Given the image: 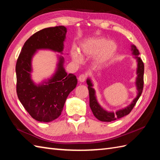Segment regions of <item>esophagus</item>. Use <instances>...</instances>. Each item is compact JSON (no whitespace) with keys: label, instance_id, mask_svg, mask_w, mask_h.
<instances>
[{"label":"esophagus","instance_id":"1","mask_svg":"<svg viewBox=\"0 0 160 160\" xmlns=\"http://www.w3.org/2000/svg\"><path fill=\"white\" fill-rule=\"evenodd\" d=\"M85 80H86V75L84 74H81L80 76L78 77V80L81 82H84V81H85Z\"/></svg>","mask_w":160,"mask_h":160}]
</instances>
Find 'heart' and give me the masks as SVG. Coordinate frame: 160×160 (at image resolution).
I'll return each instance as SVG.
<instances>
[{"mask_svg": "<svg viewBox=\"0 0 160 160\" xmlns=\"http://www.w3.org/2000/svg\"><path fill=\"white\" fill-rule=\"evenodd\" d=\"M116 44L112 41H107L104 38L90 39L84 44L82 48V55L78 52L72 53V58L75 62H82V58L96 57V62L98 65H102L110 61L117 52Z\"/></svg>", "mask_w": 160, "mask_h": 160, "instance_id": "heart-1", "label": "heart"}]
</instances>
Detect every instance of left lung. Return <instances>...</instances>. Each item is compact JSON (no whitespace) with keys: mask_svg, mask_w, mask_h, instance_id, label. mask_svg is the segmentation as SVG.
I'll return each instance as SVG.
<instances>
[{"mask_svg":"<svg viewBox=\"0 0 160 160\" xmlns=\"http://www.w3.org/2000/svg\"><path fill=\"white\" fill-rule=\"evenodd\" d=\"M131 51L132 52V54L135 56V58L137 60L138 62V68H137V78H136V87L138 90V95L136 98L132 100L131 104L125 107L122 109L118 110L116 112H111L104 110L100 105L98 104L96 97V92L93 88V84L91 82V80L89 78L87 80V83L88 84V89H89V106L91 111H92L94 116L96 117L98 120L102 122H111L114 121L117 119H120L122 117L125 116L128 114L130 113V112L133 108L134 106L136 104L138 99L140 98L141 94L143 91L144 87V65L142 62V59L139 57V52L137 47L135 45H131Z\"/></svg>","mask_w":160,"mask_h":160,"instance_id":"obj_1","label":"left lung"}]
</instances>
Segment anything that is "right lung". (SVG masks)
<instances>
[{
    "mask_svg": "<svg viewBox=\"0 0 160 160\" xmlns=\"http://www.w3.org/2000/svg\"><path fill=\"white\" fill-rule=\"evenodd\" d=\"M66 33L64 26L40 30L25 42L17 60V96L25 110L37 121L49 122L58 118L67 96L76 87V76L67 73L62 56L59 57L56 73L50 79L36 84L31 78L32 60L36 51L49 49L62 53Z\"/></svg>",
    "mask_w": 160,
    "mask_h": 160,
    "instance_id": "add662e5",
    "label": "right lung"
}]
</instances>
